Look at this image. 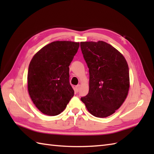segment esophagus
<instances>
[{
	"instance_id": "obj_1",
	"label": "esophagus",
	"mask_w": 154,
	"mask_h": 154,
	"mask_svg": "<svg viewBox=\"0 0 154 154\" xmlns=\"http://www.w3.org/2000/svg\"><path fill=\"white\" fill-rule=\"evenodd\" d=\"M75 91H76V92H78L80 88V85H77L75 86Z\"/></svg>"
}]
</instances>
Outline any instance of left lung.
I'll return each mask as SVG.
<instances>
[{"mask_svg":"<svg viewBox=\"0 0 154 154\" xmlns=\"http://www.w3.org/2000/svg\"><path fill=\"white\" fill-rule=\"evenodd\" d=\"M81 49L89 69V91L81 100L98 118L112 115L126 99L129 68L123 55L103 41L82 42Z\"/></svg>","mask_w":154,"mask_h":154,"instance_id":"8db88e82","label":"left lung"}]
</instances>
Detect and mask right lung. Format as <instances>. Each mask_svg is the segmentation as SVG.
Returning <instances> with one entry per match:
<instances>
[{
  "label": "right lung",
  "instance_id": "obj_1",
  "mask_svg": "<svg viewBox=\"0 0 154 154\" xmlns=\"http://www.w3.org/2000/svg\"><path fill=\"white\" fill-rule=\"evenodd\" d=\"M79 47V42L55 41L45 45L32 57L27 77L28 93L43 114L58 115L73 97L69 66Z\"/></svg>",
  "mask_w": 154,
  "mask_h": 154
}]
</instances>
